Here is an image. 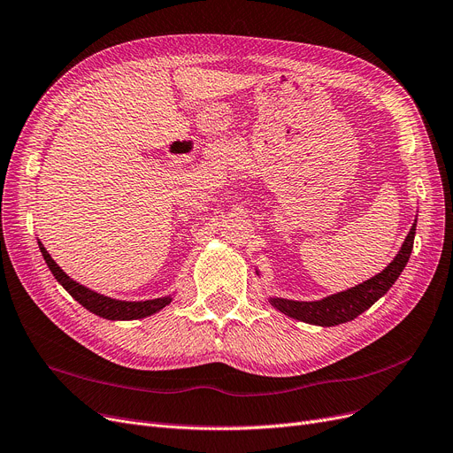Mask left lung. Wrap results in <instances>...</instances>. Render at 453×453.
I'll return each instance as SVG.
<instances>
[{"label":"left lung","instance_id":"8db88e82","mask_svg":"<svg viewBox=\"0 0 453 453\" xmlns=\"http://www.w3.org/2000/svg\"><path fill=\"white\" fill-rule=\"evenodd\" d=\"M414 232H416V223L407 234V238L400 252H397V257L381 271V273L372 277L363 284L349 288L346 292L325 297L321 301L306 303V301H288L279 297H273L269 301L277 311L284 312L286 316L296 318L304 323L321 325V327H333V325L351 321L365 311H368L379 297H383L390 289V286L395 282V279L402 275V271L405 269L411 257Z\"/></svg>","mask_w":453,"mask_h":453}]
</instances>
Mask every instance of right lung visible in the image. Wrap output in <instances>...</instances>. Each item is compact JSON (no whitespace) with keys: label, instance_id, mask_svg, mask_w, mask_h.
I'll return each mask as SVG.
<instances>
[{"label":"right lung","instance_id":"add662e5","mask_svg":"<svg viewBox=\"0 0 453 453\" xmlns=\"http://www.w3.org/2000/svg\"><path fill=\"white\" fill-rule=\"evenodd\" d=\"M42 257L50 267V271L53 273V277L58 279V282L66 289V292L74 297L81 306L88 312H93L100 318L105 319H139V318H147L150 314H156L157 311L164 309L171 303V297H159V299H152V301H117L111 297L100 296L93 289H88L81 284H78L76 280H72L65 271L53 262V258L48 255V250L44 249V245L39 242Z\"/></svg>","mask_w":453,"mask_h":453}]
</instances>
